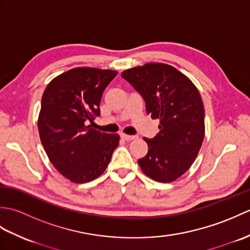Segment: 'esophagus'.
Returning <instances> with one entry per match:
<instances>
[{
  "label": "esophagus",
  "mask_w": 250,
  "mask_h": 250,
  "mask_svg": "<svg viewBox=\"0 0 250 250\" xmlns=\"http://www.w3.org/2000/svg\"><path fill=\"white\" fill-rule=\"evenodd\" d=\"M120 136H121V139H124L125 141H133V140H135L136 139V136H134V135H128V134H120Z\"/></svg>",
  "instance_id": "esophagus-1"
}]
</instances>
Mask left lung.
I'll return each mask as SVG.
<instances>
[{
  "mask_svg": "<svg viewBox=\"0 0 250 250\" xmlns=\"http://www.w3.org/2000/svg\"><path fill=\"white\" fill-rule=\"evenodd\" d=\"M121 76L145 100L147 114L160 120L159 133L144 139L148 152L137 162L156 182H174L192 166L204 140V106L199 90L183 73L164 63L132 67Z\"/></svg>",
  "mask_w": 250,
  "mask_h": 250,
  "instance_id": "left-lung-1",
  "label": "left lung"
}]
</instances>
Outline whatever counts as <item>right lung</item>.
<instances>
[{"label": "right lung", "instance_id": "obj_1", "mask_svg": "<svg viewBox=\"0 0 250 250\" xmlns=\"http://www.w3.org/2000/svg\"><path fill=\"white\" fill-rule=\"evenodd\" d=\"M118 72L76 67L55 77L42 97L37 121L50 162L76 184L91 182L107 167L119 145L118 134L91 128L100 116L103 91Z\"/></svg>", "mask_w": 250, "mask_h": 250}]
</instances>
